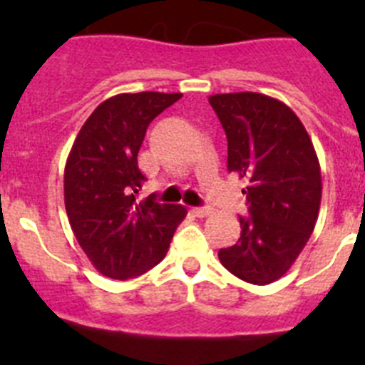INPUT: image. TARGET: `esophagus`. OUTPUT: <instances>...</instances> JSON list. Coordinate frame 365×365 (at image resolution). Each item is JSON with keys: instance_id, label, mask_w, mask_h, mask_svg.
Segmentation results:
<instances>
[{"instance_id": "obj_1", "label": "esophagus", "mask_w": 365, "mask_h": 365, "mask_svg": "<svg viewBox=\"0 0 365 365\" xmlns=\"http://www.w3.org/2000/svg\"><path fill=\"white\" fill-rule=\"evenodd\" d=\"M192 212L197 215V217H206V215L212 214V208H208V206H199V208H193Z\"/></svg>"}]
</instances>
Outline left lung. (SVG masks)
I'll return each instance as SVG.
<instances>
[{"instance_id":"1","label":"left lung","mask_w":365,"mask_h":365,"mask_svg":"<svg viewBox=\"0 0 365 365\" xmlns=\"http://www.w3.org/2000/svg\"><path fill=\"white\" fill-rule=\"evenodd\" d=\"M208 102L227 133L228 172L247 180L240 240L219 250V261L243 282L267 285L291 269L314 230L320 163L302 120L279 100L227 93Z\"/></svg>"}]
</instances>
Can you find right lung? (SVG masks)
Segmentation results:
<instances>
[{"label": "right lung", "instance_id": "right-lung-1", "mask_svg": "<svg viewBox=\"0 0 365 365\" xmlns=\"http://www.w3.org/2000/svg\"><path fill=\"white\" fill-rule=\"evenodd\" d=\"M180 93H122L104 100L82 125L63 173V197L76 241L100 274L130 279L166 256L182 205L138 201L146 177L137 155L148 125Z\"/></svg>", "mask_w": 365, "mask_h": 365}]
</instances>
